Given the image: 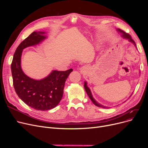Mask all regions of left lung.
Returning <instances> with one entry per match:
<instances>
[{"label": "left lung", "mask_w": 148, "mask_h": 148, "mask_svg": "<svg viewBox=\"0 0 148 148\" xmlns=\"http://www.w3.org/2000/svg\"><path fill=\"white\" fill-rule=\"evenodd\" d=\"M118 32H121V34H122V36L123 38H126V39H128V40H129V41L131 42L132 43H133V44L135 45V46H136V43H135L134 41L133 40V39L131 38V35H129L128 34H127V33L125 32H124V31H123V30H121V29H118ZM84 89H85V90H86V93H87L88 95L89 96V98L90 99V100L92 101V103H94L95 106H97V107H101V108H108V107H106V106H102V105H101V104H98V103L95 100V99H94V98H93V97H92V94H91V92H90V90L89 88L87 86V83H86V82H84ZM130 97H131V96H130Z\"/></svg>", "instance_id": "8db88e82"}]
</instances>
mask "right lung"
I'll use <instances>...</instances> for the list:
<instances>
[{
	"instance_id": "obj_1",
	"label": "right lung",
	"mask_w": 148,
	"mask_h": 148,
	"mask_svg": "<svg viewBox=\"0 0 148 148\" xmlns=\"http://www.w3.org/2000/svg\"><path fill=\"white\" fill-rule=\"evenodd\" d=\"M44 32H34L23 40L15 50L11 63L13 85L18 97L28 106L37 110H49L60 103L65 82L73 69L53 71L44 79L36 80L23 72L20 62L23 49L38 44L46 38Z\"/></svg>"
}]
</instances>
